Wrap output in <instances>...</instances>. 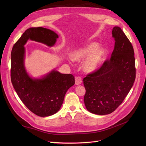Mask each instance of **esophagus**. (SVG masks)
Returning a JSON list of instances; mask_svg holds the SVG:
<instances>
[{"label":"esophagus","instance_id":"1","mask_svg":"<svg viewBox=\"0 0 146 146\" xmlns=\"http://www.w3.org/2000/svg\"><path fill=\"white\" fill-rule=\"evenodd\" d=\"M82 79L80 77H77L75 78V85H79L82 83Z\"/></svg>","mask_w":146,"mask_h":146}]
</instances>
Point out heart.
Returning a JSON list of instances; mask_svg holds the SVG:
<instances>
[{"mask_svg":"<svg viewBox=\"0 0 146 146\" xmlns=\"http://www.w3.org/2000/svg\"><path fill=\"white\" fill-rule=\"evenodd\" d=\"M98 47L97 42H91L72 52L71 58L77 62H80L86 59L83 64L84 71L88 73L94 72L104 62L106 55L105 48Z\"/></svg>","mask_w":146,"mask_h":146,"instance_id":"obj_1","label":"heart"}]
</instances>
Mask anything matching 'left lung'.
Instances as JSON below:
<instances>
[{
    "label": "left lung",
    "instance_id": "1",
    "mask_svg": "<svg viewBox=\"0 0 146 146\" xmlns=\"http://www.w3.org/2000/svg\"><path fill=\"white\" fill-rule=\"evenodd\" d=\"M115 46L111 58L97 71L83 79L84 102L87 110L97 115L110 114L124 100L135 79L134 49L120 27L112 31Z\"/></svg>",
    "mask_w": 146,
    "mask_h": 146
}]
</instances>
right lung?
<instances>
[{
    "label": "right lung",
    "instance_id": "right-lung-1",
    "mask_svg": "<svg viewBox=\"0 0 146 146\" xmlns=\"http://www.w3.org/2000/svg\"><path fill=\"white\" fill-rule=\"evenodd\" d=\"M58 35L42 27L29 28L15 43L11 52V82L22 102L38 116L44 117L57 112L68 89L74 85V77L52 70L40 78H33L27 72L24 45L30 40L52 47Z\"/></svg>",
    "mask_w": 146,
    "mask_h": 146
}]
</instances>
